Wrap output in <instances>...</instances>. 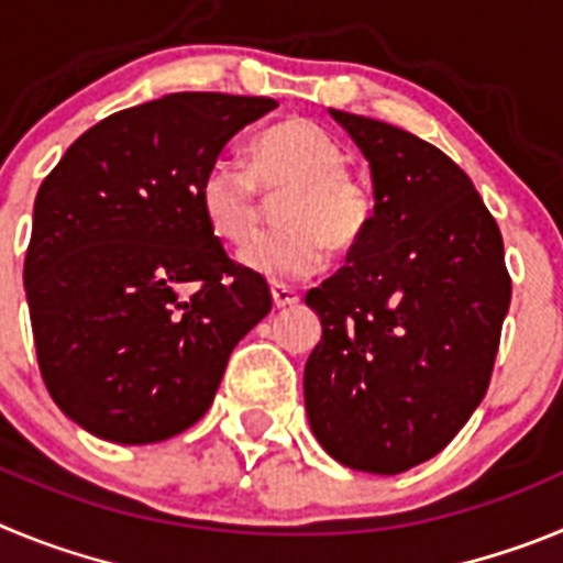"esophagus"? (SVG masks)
I'll list each match as a JSON object with an SVG mask.
<instances>
[{"instance_id": "1", "label": "esophagus", "mask_w": 563, "mask_h": 563, "mask_svg": "<svg viewBox=\"0 0 563 563\" xmlns=\"http://www.w3.org/2000/svg\"><path fill=\"white\" fill-rule=\"evenodd\" d=\"M271 296H273V307L276 310H287V307H296L298 305V292L287 290V287H271Z\"/></svg>"}]
</instances>
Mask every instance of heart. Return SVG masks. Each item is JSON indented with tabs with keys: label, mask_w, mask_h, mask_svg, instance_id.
Returning a JSON list of instances; mask_svg holds the SVG:
<instances>
[{
	"label": "heart",
	"mask_w": 563,
	"mask_h": 563,
	"mask_svg": "<svg viewBox=\"0 0 563 563\" xmlns=\"http://www.w3.org/2000/svg\"><path fill=\"white\" fill-rule=\"evenodd\" d=\"M276 200L278 225L256 239L242 265L273 285L301 282L324 265L327 251L346 256L375 220V188L346 166V148L310 118H287L258 132L247 163L220 157L200 180L208 231L228 247H245L258 231L262 194Z\"/></svg>",
	"instance_id": "obj_1"
}]
</instances>
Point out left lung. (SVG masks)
Masks as SVG:
<instances>
[{
    "mask_svg": "<svg viewBox=\"0 0 563 563\" xmlns=\"http://www.w3.org/2000/svg\"><path fill=\"white\" fill-rule=\"evenodd\" d=\"M372 166L375 220L307 305L312 434L341 465L402 474L440 454L494 375L510 273L474 183L417 134L332 109Z\"/></svg>",
    "mask_w": 563,
    "mask_h": 563,
    "instance_id": "obj_1",
    "label": "left lung"
}]
</instances>
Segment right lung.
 Wrapping results in <instances>:
<instances>
[{"instance_id":"obj_1","label":"right lung","mask_w":563,"mask_h":563,"mask_svg":"<svg viewBox=\"0 0 563 563\" xmlns=\"http://www.w3.org/2000/svg\"><path fill=\"white\" fill-rule=\"evenodd\" d=\"M273 98L174 92L121 109L44 177L24 256L38 369L89 434L146 445L191 429L273 298L208 231L200 180Z\"/></svg>"}]
</instances>
